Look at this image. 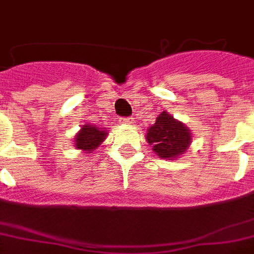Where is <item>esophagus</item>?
Listing matches in <instances>:
<instances>
[{"mask_svg": "<svg viewBox=\"0 0 254 254\" xmlns=\"http://www.w3.org/2000/svg\"><path fill=\"white\" fill-rule=\"evenodd\" d=\"M120 121H121L123 124H131L133 121H134V120L130 119V117H121V119H120Z\"/></svg>", "mask_w": 254, "mask_h": 254, "instance_id": "34e87169", "label": "esophagus"}]
</instances>
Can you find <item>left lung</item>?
Listing matches in <instances>:
<instances>
[{
    "mask_svg": "<svg viewBox=\"0 0 254 254\" xmlns=\"http://www.w3.org/2000/svg\"><path fill=\"white\" fill-rule=\"evenodd\" d=\"M146 139L161 158L173 159L187 150L191 142V131L167 115V112H162L154 125L147 129Z\"/></svg>",
    "mask_w": 254,
    "mask_h": 254,
    "instance_id": "left-lung-1",
    "label": "left lung"
}]
</instances>
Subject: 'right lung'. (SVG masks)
Returning <instances> with one entry per match:
<instances>
[{"label":"right lung","instance_id":"1","mask_svg":"<svg viewBox=\"0 0 254 254\" xmlns=\"http://www.w3.org/2000/svg\"><path fill=\"white\" fill-rule=\"evenodd\" d=\"M107 137V131L103 127H96L93 125H83L81 130L75 138L76 149L85 151H92L99 146Z\"/></svg>","mask_w":254,"mask_h":254}]
</instances>
